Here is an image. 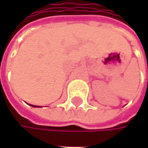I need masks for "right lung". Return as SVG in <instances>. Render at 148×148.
Segmentation results:
<instances>
[{
  "instance_id": "right-lung-1",
  "label": "right lung",
  "mask_w": 148,
  "mask_h": 148,
  "mask_svg": "<svg viewBox=\"0 0 148 148\" xmlns=\"http://www.w3.org/2000/svg\"><path fill=\"white\" fill-rule=\"evenodd\" d=\"M31 106H32V107H41V106H36V105H32V104H31Z\"/></svg>"
}]
</instances>
